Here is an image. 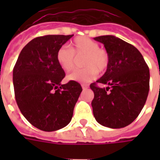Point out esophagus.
I'll list each match as a JSON object with an SVG mask.
<instances>
[{"instance_id": "esophagus-1", "label": "esophagus", "mask_w": 160, "mask_h": 160, "mask_svg": "<svg viewBox=\"0 0 160 160\" xmlns=\"http://www.w3.org/2000/svg\"><path fill=\"white\" fill-rule=\"evenodd\" d=\"M81 87H82V88H83V89H87V87H88V85H86V84H82V85H81Z\"/></svg>"}]
</instances>
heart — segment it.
Here are the masks:
<instances>
[{"instance_id":"1","label":"heart","mask_w":160,"mask_h":160,"mask_svg":"<svg viewBox=\"0 0 160 160\" xmlns=\"http://www.w3.org/2000/svg\"><path fill=\"white\" fill-rule=\"evenodd\" d=\"M84 56L82 66L84 68L76 70L68 76V80L77 82H89L94 80L98 72H104L109 65L107 51L98 47L97 42L86 37H79L73 40L71 47L62 46L56 53V61L66 72L75 68L76 57Z\"/></svg>"}]
</instances>
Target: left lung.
Here are the masks:
<instances>
[{
    "instance_id": "obj_1",
    "label": "left lung",
    "mask_w": 160,
    "mask_h": 160,
    "mask_svg": "<svg viewBox=\"0 0 160 160\" xmlns=\"http://www.w3.org/2000/svg\"><path fill=\"white\" fill-rule=\"evenodd\" d=\"M94 40L102 42L109 55L106 72L90 85L94 92V118L104 127H126L136 119L147 101L149 68L141 52L130 43L111 35ZM97 83L108 87L101 88Z\"/></svg>"
}]
</instances>
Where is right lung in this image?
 Wrapping results in <instances>:
<instances>
[{"label":"right lung","instance_id":"obj_1","mask_svg":"<svg viewBox=\"0 0 160 160\" xmlns=\"http://www.w3.org/2000/svg\"><path fill=\"white\" fill-rule=\"evenodd\" d=\"M73 36L38 37L23 48L13 68L17 104L26 120L40 130L56 131L69 123L82 92L76 81L61 84L65 72L56 61L58 49Z\"/></svg>","mask_w":160,"mask_h":160}]
</instances>
